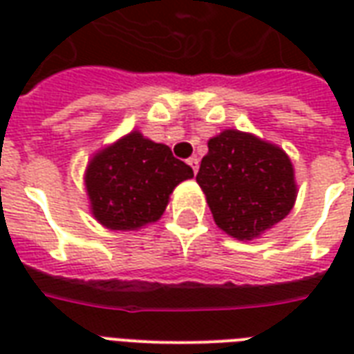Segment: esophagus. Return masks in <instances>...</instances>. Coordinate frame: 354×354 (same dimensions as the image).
<instances>
[{
  "instance_id": "esophagus-1",
  "label": "esophagus",
  "mask_w": 354,
  "mask_h": 354,
  "mask_svg": "<svg viewBox=\"0 0 354 354\" xmlns=\"http://www.w3.org/2000/svg\"><path fill=\"white\" fill-rule=\"evenodd\" d=\"M187 165L192 167L193 172H197V170H199V159H197V157H189V159H187Z\"/></svg>"
}]
</instances>
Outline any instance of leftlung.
Masks as SVG:
<instances>
[{
	"label": "left lung",
	"mask_w": 354,
	"mask_h": 354,
	"mask_svg": "<svg viewBox=\"0 0 354 354\" xmlns=\"http://www.w3.org/2000/svg\"><path fill=\"white\" fill-rule=\"evenodd\" d=\"M197 184L218 227L239 241H250L273 227L296 201L288 155L239 131H223L208 140Z\"/></svg>",
	"instance_id": "left-lung-1"
}]
</instances>
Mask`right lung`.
Segmentation results:
<instances>
[{"instance_id": "obj_1", "label": "right lung", "mask_w": 354, "mask_h": 354, "mask_svg": "<svg viewBox=\"0 0 354 354\" xmlns=\"http://www.w3.org/2000/svg\"><path fill=\"white\" fill-rule=\"evenodd\" d=\"M193 178L169 146L131 132L88 162L85 185L94 218L108 230L131 231L159 220L169 195Z\"/></svg>"}]
</instances>
